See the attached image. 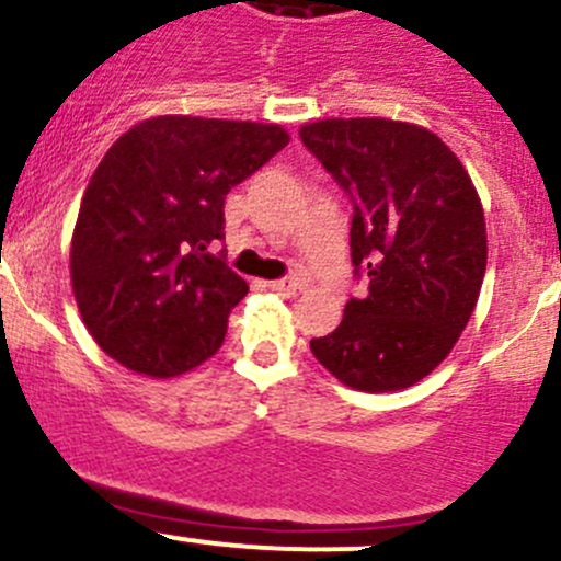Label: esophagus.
<instances>
[{
  "mask_svg": "<svg viewBox=\"0 0 561 561\" xmlns=\"http://www.w3.org/2000/svg\"><path fill=\"white\" fill-rule=\"evenodd\" d=\"M270 288H273L275 294H280V297H294V294L299 291V280H294V278H280V280L270 283Z\"/></svg>",
  "mask_w": 561,
  "mask_h": 561,
  "instance_id": "esophagus-1",
  "label": "esophagus"
}]
</instances>
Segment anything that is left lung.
<instances>
[{
  "instance_id": "8db88e82",
  "label": "left lung",
  "mask_w": 561,
  "mask_h": 561,
  "mask_svg": "<svg viewBox=\"0 0 561 561\" xmlns=\"http://www.w3.org/2000/svg\"><path fill=\"white\" fill-rule=\"evenodd\" d=\"M355 201L350 249L368 273L318 363L344 387L398 392L430 376L467 329L488 267L482 201L458 156L411 122L320 118L299 129Z\"/></svg>"
}]
</instances>
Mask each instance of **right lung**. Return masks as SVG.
<instances>
[{
	"instance_id": "add662e5",
	"label": "right lung",
	"mask_w": 561,
	"mask_h": 561,
	"mask_svg": "<svg viewBox=\"0 0 561 561\" xmlns=\"http://www.w3.org/2000/svg\"><path fill=\"white\" fill-rule=\"evenodd\" d=\"M291 140L280 124L153 116L111 145L81 198L71 288L105 355L172 379L222 347L249 286L209 243L225 196Z\"/></svg>"
}]
</instances>
